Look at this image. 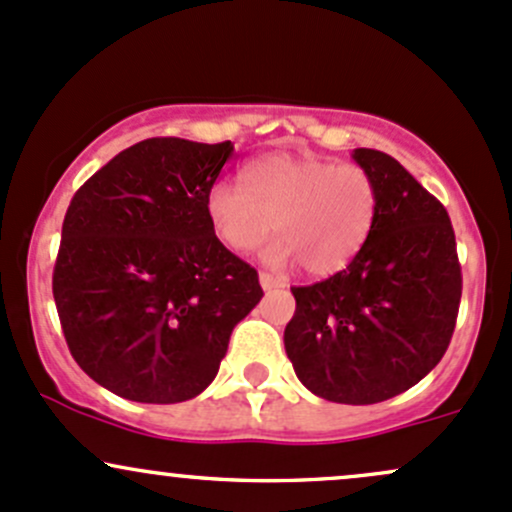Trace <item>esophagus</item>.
Instances as JSON below:
<instances>
[{"mask_svg": "<svg viewBox=\"0 0 512 512\" xmlns=\"http://www.w3.org/2000/svg\"><path fill=\"white\" fill-rule=\"evenodd\" d=\"M258 283H261L263 290H280V288H285V285H288L283 278L271 276V273H258Z\"/></svg>", "mask_w": 512, "mask_h": 512, "instance_id": "obj_1", "label": "esophagus"}]
</instances>
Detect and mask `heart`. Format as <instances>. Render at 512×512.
I'll use <instances>...</instances> for the list:
<instances>
[{
    "label": "heart",
    "mask_w": 512,
    "mask_h": 512,
    "mask_svg": "<svg viewBox=\"0 0 512 512\" xmlns=\"http://www.w3.org/2000/svg\"><path fill=\"white\" fill-rule=\"evenodd\" d=\"M205 214L214 236L236 254L256 249L273 227L280 236L263 258L273 266L298 258L305 273L324 278L344 271L366 246L378 190L354 163L268 153L239 170V185H212Z\"/></svg>",
    "instance_id": "b5f03b06"
}]
</instances>
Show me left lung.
<instances>
[{"label": "left lung", "mask_w": 512, "mask_h": 512, "mask_svg": "<svg viewBox=\"0 0 512 512\" xmlns=\"http://www.w3.org/2000/svg\"><path fill=\"white\" fill-rule=\"evenodd\" d=\"M378 214L361 254L322 283L290 288L285 354L324 400L373 405L420 383L447 351L461 300L454 229L437 197L388 153L354 148Z\"/></svg>", "instance_id": "obj_1"}]
</instances>
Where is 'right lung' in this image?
<instances>
[{
  "mask_svg": "<svg viewBox=\"0 0 512 512\" xmlns=\"http://www.w3.org/2000/svg\"><path fill=\"white\" fill-rule=\"evenodd\" d=\"M234 144L146 139L75 192L53 298L78 366L134 403H183L217 376L258 273L212 232L205 195Z\"/></svg>",
  "mask_w": 512,
  "mask_h": 512,
  "instance_id": "add662e5",
  "label": "right lung"
}]
</instances>
